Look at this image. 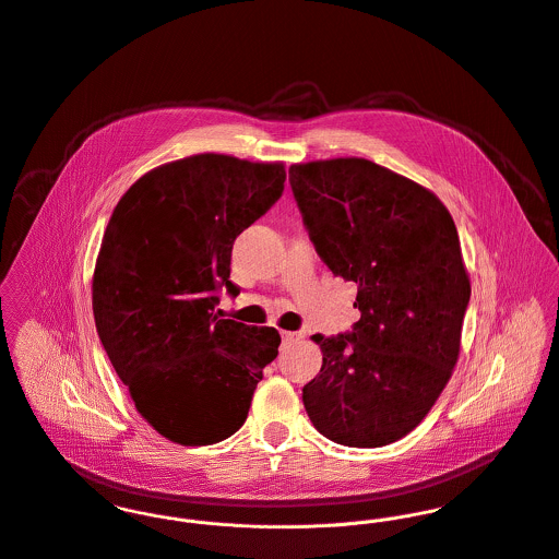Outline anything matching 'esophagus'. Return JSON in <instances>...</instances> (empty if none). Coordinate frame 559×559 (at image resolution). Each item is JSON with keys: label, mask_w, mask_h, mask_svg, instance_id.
Masks as SVG:
<instances>
[{"label": "esophagus", "mask_w": 559, "mask_h": 559, "mask_svg": "<svg viewBox=\"0 0 559 559\" xmlns=\"http://www.w3.org/2000/svg\"><path fill=\"white\" fill-rule=\"evenodd\" d=\"M283 343H294L298 338H302V332H283Z\"/></svg>", "instance_id": "esophagus-1"}]
</instances>
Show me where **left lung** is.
Segmentation results:
<instances>
[{
    "mask_svg": "<svg viewBox=\"0 0 559 559\" xmlns=\"http://www.w3.org/2000/svg\"><path fill=\"white\" fill-rule=\"evenodd\" d=\"M289 185L321 261L358 285L354 330L312 336L323 365L302 388L310 423L343 445L392 443L459 360L472 287L454 221L431 190L365 158L292 165Z\"/></svg>",
    "mask_w": 559,
    "mask_h": 559,
    "instance_id": "1",
    "label": "left lung"
}]
</instances>
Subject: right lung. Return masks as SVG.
<instances>
[{
  "label": "right lung",
  "mask_w": 559,
  "mask_h": 559,
  "mask_svg": "<svg viewBox=\"0 0 559 559\" xmlns=\"http://www.w3.org/2000/svg\"><path fill=\"white\" fill-rule=\"evenodd\" d=\"M283 163L197 154L152 169L116 205L96 259L92 307L100 343L136 412L182 445L236 433L274 328L221 319L236 238L283 194Z\"/></svg>",
  "instance_id": "right-lung-1"
}]
</instances>
